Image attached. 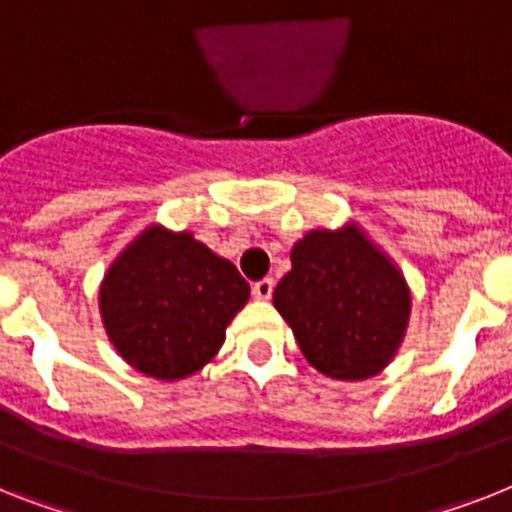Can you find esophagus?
<instances>
[{
	"label": "esophagus",
	"instance_id": "1",
	"mask_svg": "<svg viewBox=\"0 0 512 512\" xmlns=\"http://www.w3.org/2000/svg\"><path fill=\"white\" fill-rule=\"evenodd\" d=\"M273 278H263V281H257L255 286H252V294H255V299H260V302H268L270 296H273Z\"/></svg>",
	"mask_w": 512,
	"mask_h": 512
}]
</instances>
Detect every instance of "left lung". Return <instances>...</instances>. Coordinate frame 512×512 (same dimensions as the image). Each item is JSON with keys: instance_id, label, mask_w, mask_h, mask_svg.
<instances>
[{"instance_id": "8db88e82", "label": "left lung", "mask_w": 512, "mask_h": 512, "mask_svg": "<svg viewBox=\"0 0 512 512\" xmlns=\"http://www.w3.org/2000/svg\"><path fill=\"white\" fill-rule=\"evenodd\" d=\"M304 359L333 380L380 375L401 349L411 289L393 257L356 221L309 229L273 291Z\"/></svg>"}]
</instances>
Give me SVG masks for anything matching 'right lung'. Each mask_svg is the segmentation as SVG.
<instances>
[{"mask_svg":"<svg viewBox=\"0 0 512 512\" xmlns=\"http://www.w3.org/2000/svg\"><path fill=\"white\" fill-rule=\"evenodd\" d=\"M247 299L249 283L231 260L161 223L114 257L98 289L111 346L132 369L166 382L195 375L221 351Z\"/></svg>","mask_w":512,"mask_h":512,"instance_id":"obj_1","label":"right lung"}]
</instances>
